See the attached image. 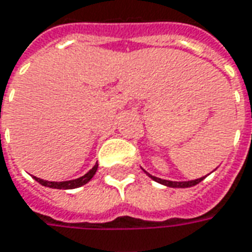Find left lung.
<instances>
[{"instance_id": "obj_1", "label": "left lung", "mask_w": 252, "mask_h": 252, "mask_svg": "<svg viewBox=\"0 0 252 252\" xmlns=\"http://www.w3.org/2000/svg\"><path fill=\"white\" fill-rule=\"evenodd\" d=\"M148 174V172H146ZM152 179H155L156 182H158V184L165 185V186H169V188H190V186H194V185L200 184L203 179H204L205 176L203 178H198V179H194V181H188V182H172V181H165V179H160V178H156V176L150 175L148 174Z\"/></svg>"}]
</instances>
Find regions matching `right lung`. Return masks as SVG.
I'll list each match as a JSON object with an SVG mask.
<instances>
[{
  "instance_id": "add662e5",
  "label": "right lung",
  "mask_w": 252,
  "mask_h": 252,
  "mask_svg": "<svg viewBox=\"0 0 252 252\" xmlns=\"http://www.w3.org/2000/svg\"><path fill=\"white\" fill-rule=\"evenodd\" d=\"M96 169L97 164H95L90 172H87L84 176L77 178V179H73V181H66V182H48V181H44V179H40V178H35V176H34V179H35L38 184L42 185V186H48V188H52V189H76V188H80V186H83V185H85L87 182H90L91 179H92V176L95 175Z\"/></svg>"
}]
</instances>
